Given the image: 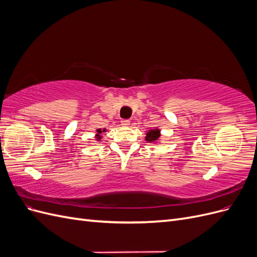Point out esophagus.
I'll return each instance as SVG.
<instances>
[{
  "label": "esophagus",
  "mask_w": 257,
  "mask_h": 257,
  "mask_svg": "<svg viewBox=\"0 0 257 257\" xmlns=\"http://www.w3.org/2000/svg\"><path fill=\"white\" fill-rule=\"evenodd\" d=\"M130 123H131L130 120H125V119L121 120V125H123V126H128Z\"/></svg>",
  "instance_id": "34e87169"
}]
</instances>
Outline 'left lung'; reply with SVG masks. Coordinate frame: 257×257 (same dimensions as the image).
<instances>
[{
  "instance_id": "left-lung-1",
  "label": "left lung",
  "mask_w": 257,
  "mask_h": 257,
  "mask_svg": "<svg viewBox=\"0 0 257 257\" xmlns=\"http://www.w3.org/2000/svg\"><path fill=\"white\" fill-rule=\"evenodd\" d=\"M160 136H161V132H160L159 128L150 130L149 132H147L146 141H147L148 143H155L157 141H159Z\"/></svg>"
}]
</instances>
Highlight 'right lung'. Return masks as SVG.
<instances>
[{
	"label": "right lung",
	"mask_w": 257,
	"mask_h": 257,
	"mask_svg": "<svg viewBox=\"0 0 257 257\" xmlns=\"http://www.w3.org/2000/svg\"><path fill=\"white\" fill-rule=\"evenodd\" d=\"M97 133H96V135H95V138H96V141H100V138H102V136H100V134H102L103 133V132H105V130H100V128H98L97 131Z\"/></svg>",
	"instance_id": "add662e5"
}]
</instances>
